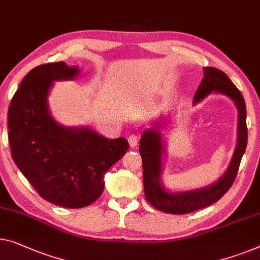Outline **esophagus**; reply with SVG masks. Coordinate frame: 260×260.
I'll return each mask as SVG.
<instances>
[{
  "mask_svg": "<svg viewBox=\"0 0 260 260\" xmlns=\"http://www.w3.org/2000/svg\"><path fill=\"white\" fill-rule=\"evenodd\" d=\"M127 142H129V145L131 148H135L138 143V136L137 135H130V136L127 137Z\"/></svg>",
  "mask_w": 260,
  "mask_h": 260,
  "instance_id": "1",
  "label": "esophagus"
}]
</instances>
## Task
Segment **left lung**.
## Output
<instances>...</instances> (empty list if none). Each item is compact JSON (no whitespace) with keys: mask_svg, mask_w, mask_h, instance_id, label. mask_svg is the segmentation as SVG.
<instances>
[{"mask_svg":"<svg viewBox=\"0 0 260 260\" xmlns=\"http://www.w3.org/2000/svg\"><path fill=\"white\" fill-rule=\"evenodd\" d=\"M217 92L235 102L238 110V138L230 165L217 182L201 189L169 192L161 184L163 156L165 148L160 134V124L155 123L152 129H146L139 142V153L143 164L144 193L149 204L160 211L172 214H185L213 204L228 192L235 182L240 160L246 150V105L237 86L223 71L212 67L204 68V78L194 93L193 104L204 100L210 93Z\"/></svg>","mask_w":260,"mask_h":260,"instance_id":"1","label":"left lung"}]
</instances>
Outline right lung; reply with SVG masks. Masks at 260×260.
I'll list each match as a JSON object with an SVG mask.
<instances>
[{
    "mask_svg": "<svg viewBox=\"0 0 260 260\" xmlns=\"http://www.w3.org/2000/svg\"><path fill=\"white\" fill-rule=\"evenodd\" d=\"M77 67L47 63L30 70L11 100L8 129L11 157L41 197L63 208L92 204L103 177L125 155V138L109 139L90 127L63 126L52 118L48 95L56 81L74 80Z\"/></svg>",
    "mask_w": 260,
    "mask_h": 260,
    "instance_id": "1",
    "label": "right lung"
}]
</instances>
